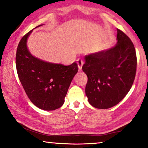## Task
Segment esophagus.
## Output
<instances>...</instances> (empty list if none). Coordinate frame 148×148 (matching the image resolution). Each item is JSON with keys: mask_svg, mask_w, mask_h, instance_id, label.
<instances>
[{"mask_svg": "<svg viewBox=\"0 0 148 148\" xmlns=\"http://www.w3.org/2000/svg\"><path fill=\"white\" fill-rule=\"evenodd\" d=\"M77 64H78V70L79 71H81V70H82L83 64H84V62H83V61L81 59H78L77 60Z\"/></svg>", "mask_w": 148, "mask_h": 148, "instance_id": "34e87169", "label": "esophagus"}]
</instances>
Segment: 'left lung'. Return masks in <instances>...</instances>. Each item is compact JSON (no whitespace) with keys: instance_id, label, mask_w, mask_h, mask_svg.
Returning a JSON list of instances; mask_svg holds the SVG:
<instances>
[{"instance_id":"obj_1","label":"left lung","mask_w":148,"mask_h":148,"mask_svg":"<svg viewBox=\"0 0 148 148\" xmlns=\"http://www.w3.org/2000/svg\"><path fill=\"white\" fill-rule=\"evenodd\" d=\"M116 42L109 49L85 56L82 70L88 77L85 92L89 103L106 109L119 103L132 88L136 73V49L117 29Z\"/></svg>"}]
</instances>
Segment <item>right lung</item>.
Here are the masks:
<instances>
[{
  "instance_id": "add662e5",
  "label": "right lung",
  "mask_w": 148,
  "mask_h": 148,
  "mask_svg": "<svg viewBox=\"0 0 148 148\" xmlns=\"http://www.w3.org/2000/svg\"><path fill=\"white\" fill-rule=\"evenodd\" d=\"M32 32L25 35L18 45L16 71L30 101L39 109L53 111L63 105L72 79L78 72V66L76 62L69 66L51 63L33 56L27 45Z\"/></svg>"
}]
</instances>
